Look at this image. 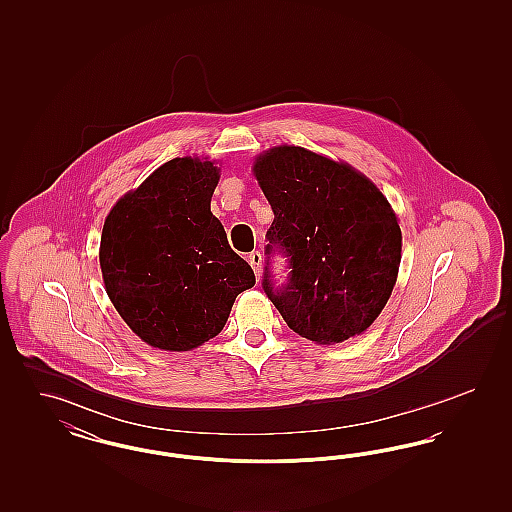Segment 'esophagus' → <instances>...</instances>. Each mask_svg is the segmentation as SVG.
<instances>
[{
	"mask_svg": "<svg viewBox=\"0 0 512 512\" xmlns=\"http://www.w3.org/2000/svg\"><path fill=\"white\" fill-rule=\"evenodd\" d=\"M247 261H249V265L253 268L255 276L259 278V276H261V267H263V255H261V251H251V253L247 255Z\"/></svg>",
	"mask_w": 512,
	"mask_h": 512,
	"instance_id": "esophagus-1",
	"label": "esophagus"
}]
</instances>
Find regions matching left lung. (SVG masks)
<instances>
[{"label": "left lung", "mask_w": 512, "mask_h": 512, "mask_svg": "<svg viewBox=\"0 0 512 512\" xmlns=\"http://www.w3.org/2000/svg\"><path fill=\"white\" fill-rule=\"evenodd\" d=\"M253 172L274 220L267 255L288 257L274 284L267 261L263 290L301 338L340 343L363 334L390 299L401 263V228L384 194L347 163L305 147L259 155Z\"/></svg>", "instance_id": "8db88e82"}]
</instances>
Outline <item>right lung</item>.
Listing matches in <instances>:
<instances>
[{"label": "right lung", "mask_w": 512, "mask_h": 512, "mask_svg": "<svg viewBox=\"0 0 512 512\" xmlns=\"http://www.w3.org/2000/svg\"><path fill=\"white\" fill-rule=\"evenodd\" d=\"M219 169L176 157L107 215L99 265L105 290L130 330L147 345L190 351L224 328L255 274L232 251L211 213Z\"/></svg>", "instance_id": "right-lung-1"}]
</instances>
